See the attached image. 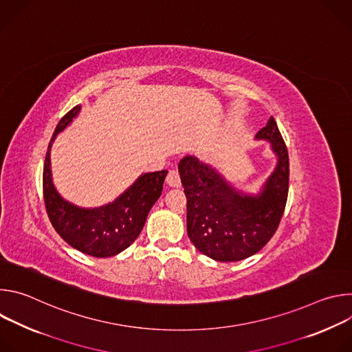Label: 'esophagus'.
Segmentation results:
<instances>
[{"instance_id": "34e87169", "label": "esophagus", "mask_w": 352, "mask_h": 352, "mask_svg": "<svg viewBox=\"0 0 352 352\" xmlns=\"http://www.w3.org/2000/svg\"><path fill=\"white\" fill-rule=\"evenodd\" d=\"M166 181H167V184H168L170 186H173V188L181 185V178H179V174H178L177 170H170L168 174H167V179H166Z\"/></svg>"}]
</instances>
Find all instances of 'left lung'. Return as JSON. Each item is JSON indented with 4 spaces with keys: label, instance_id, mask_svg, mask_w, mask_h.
I'll use <instances>...</instances> for the list:
<instances>
[{
    "label": "left lung",
    "instance_id": "left-lung-1",
    "mask_svg": "<svg viewBox=\"0 0 352 352\" xmlns=\"http://www.w3.org/2000/svg\"><path fill=\"white\" fill-rule=\"evenodd\" d=\"M269 140L277 164L256 195L234 188L214 167L185 156L178 171L186 196V230L199 252L217 262H238L255 255L274 235L283 217L289 162L273 117L256 136Z\"/></svg>",
    "mask_w": 352,
    "mask_h": 352
}]
</instances>
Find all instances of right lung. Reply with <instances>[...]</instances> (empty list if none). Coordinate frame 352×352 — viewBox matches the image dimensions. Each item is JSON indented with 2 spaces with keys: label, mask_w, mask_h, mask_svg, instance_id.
Masks as SVG:
<instances>
[{
  "label": "right lung",
  "mask_w": 352,
  "mask_h": 352,
  "mask_svg": "<svg viewBox=\"0 0 352 352\" xmlns=\"http://www.w3.org/2000/svg\"><path fill=\"white\" fill-rule=\"evenodd\" d=\"M79 111L80 106L68 111L50 140L43 170L45 210L54 230L72 248L94 258L116 256L140 234L150 209L162 195L168 171L142 174L124 193L104 206L85 209L68 202L53 184L50 152L56 136L72 122Z\"/></svg>",
  "instance_id": "right-lung-1"
}]
</instances>
